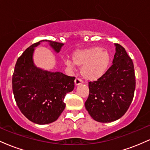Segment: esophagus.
Listing matches in <instances>:
<instances>
[{
    "label": "esophagus",
    "instance_id": "1",
    "mask_svg": "<svg viewBox=\"0 0 150 150\" xmlns=\"http://www.w3.org/2000/svg\"><path fill=\"white\" fill-rule=\"evenodd\" d=\"M82 83H83V82H82V81L81 80L80 78H76L75 80V85H76V86L80 85H81V84H82Z\"/></svg>",
    "mask_w": 150,
    "mask_h": 150
}]
</instances>
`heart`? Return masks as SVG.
Returning a JSON list of instances; mask_svg holds the SVG:
<instances>
[{
    "instance_id": "1",
    "label": "heart",
    "mask_w": 150,
    "mask_h": 150,
    "mask_svg": "<svg viewBox=\"0 0 150 150\" xmlns=\"http://www.w3.org/2000/svg\"><path fill=\"white\" fill-rule=\"evenodd\" d=\"M72 60L74 65L82 67L81 74L87 80L94 81L104 75L109 66L111 56L107 50L99 46L79 50L73 53ZM68 68L73 67L70 61H65Z\"/></svg>"
}]
</instances>
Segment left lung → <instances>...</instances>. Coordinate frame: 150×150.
Instances as JSON below:
<instances>
[{
  "label": "left lung",
  "instance_id": "1",
  "mask_svg": "<svg viewBox=\"0 0 150 150\" xmlns=\"http://www.w3.org/2000/svg\"><path fill=\"white\" fill-rule=\"evenodd\" d=\"M115 46L112 65L97 81L89 82V94L85 103L91 117L101 123L121 118L131 104L135 89L132 59L123 46Z\"/></svg>",
  "mask_w": 150,
  "mask_h": 150
}]
</instances>
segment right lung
Wrapping results in <instances>:
<instances>
[{
  "label": "right lung",
  "instance_id": "right-lung-1",
  "mask_svg": "<svg viewBox=\"0 0 150 150\" xmlns=\"http://www.w3.org/2000/svg\"><path fill=\"white\" fill-rule=\"evenodd\" d=\"M49 42L58 53L64 44L42 40L32 44L18 58L13 75V92L20 111L34 123L45 125L54 122L65 109L64 97L75 87V77L61 72H50L34 63V48Z\"/></svg>",
  "mask_w": 150,
  "mask_h": 150
}]
</instances>
